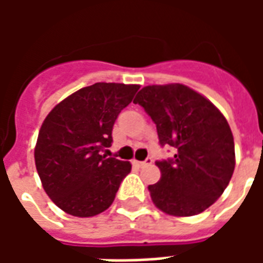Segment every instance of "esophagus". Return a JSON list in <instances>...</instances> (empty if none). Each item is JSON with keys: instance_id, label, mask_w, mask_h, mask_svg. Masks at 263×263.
I'll return each mask as SVG.
<instances>
[{"instance_id": "1", "label": "esophagus", "mask_w": 263, "mask_h": 263, "mask_svg": "<svg viewBox=\"0 0 263 263\" xmlns=\"http://www.w3.org/2000/svg\"><path fill=\"white\" fill-rule=\"evenodd\" d=\"M154 160H152V158H146V160H143V162H138V160H134V165L138 166V167H143V166L146 165H151Z\"/></svg>"}]
</instances>
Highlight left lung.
Wrapping results in <instances>:
<instances>
[{
    "label": "left lung",
    "instance_id": "obj_1",
    "mask_svg": "<svg viewBox=\"0 0 263 263\" xmlns=\"http://www.w3.org/2000/svg\"><path fill=\"white\" fill-rule=\"evenodd\" d=\"M134 103L156 124L160 146L176 151L171 159L156 162L162 177L148 187L155 205L176 217L203 213L224 193L235 167L226 117L183 84L143 87Z\"/></svg>",
    "mask_w": 263,
    "mask_h": 263
}]
</instances>
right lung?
<instances>
[{
  "label": "right lung",
  "mask_w": 263,
  "mask_h": 263,
  "mask_svg": "<svg viewBox=\"0 0 263 263\" xmlns=\"http://www.w3.org/2000/svg\"><path fill=\"white\" fill-rule=\"evenodd\" d=\"M139 90L137 84L96 83L60 101L43 121L35 165L45 192L74 217H92L112 204L131 163L107 158L112 126Z\"/></svg>",
  "instance_id": "add662e5"
}]
</instances>
